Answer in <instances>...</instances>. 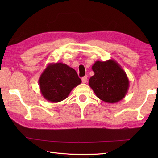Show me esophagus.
Returning a JSON list of instances; mask_svg holds the SVG:
<instances>
[{
  "label": "esophagus",
  "mask_w": 158,
  "mask_h": 158,
  "mask_svg": "<svg viewBox=\"0 0 158 158\" xmlns=\"http://www.w3.org/2000/svg\"><path fill=\"white\" fill-rule=\"evenodd\" d=\"M81 80H82V82H83V83H87V81H88V78H87V76L83 77L82 78H81Z\"/></svg>",
  "instance_id": "34e87169"
}]
</instances>
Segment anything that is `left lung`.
Listing matches in <instances>:
<instances>
[{"mask_svg":"<svg viewBox=\"0 0 158 158\" xmlns=\"http://www.w3.org/2000/svg\"><path fill=\"white\" fill-rule=\"evenodd\" d=\"M89 85L98 98L104 102L115 103L122 100L129 89V79L126 72L114 60L96 61Z\"/></svg>","mask_w":158,"mask_h":158,"instance_id":"1","label":"left lung"}]
</instances>
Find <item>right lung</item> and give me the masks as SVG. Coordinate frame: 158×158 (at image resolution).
<instances>
[{
    "label": "right lung",
    "instance_id": "obj_1",
    "mask_svg": "<svg viewBox=\"0 0 158 158\" xmlns=\"http://www.w3.org/2000/svg\"><path fill=\"white\" fill-rule=\"evenodd\" d=\"M81 83L75 70L61 62L49 64L39 79L42 96L51 102L66 99L72 89Z\"/></svg>",
    "mask_w": 158,
    "mask_h": 158
}]
</instances>
